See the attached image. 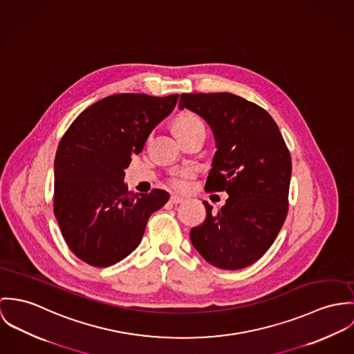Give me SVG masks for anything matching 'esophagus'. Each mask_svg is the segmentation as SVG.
<instances>
[{
    "instance_id": "esophagus-1",
    "label": "esophagus",
    "mask_w": 354,
    "mask_h": 354,
    "mask_svg": "<svg viewBox=\"0 0 354 354\" xmlns=\"http://www.w3.org/2000/svg\"><path fill=\"white\" fill-rule=\"evenodd\" d=\"M183 201H185V198H182V196H171V198H169V202H171V203H174V205L182 203Z\"/></svg>"
}]
</instances>
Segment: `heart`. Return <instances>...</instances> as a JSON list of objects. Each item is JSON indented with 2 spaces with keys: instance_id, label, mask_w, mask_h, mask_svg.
Returning a JSON list of instances; mask_svg holds the SVG:
<instances>
[{
  "instance_id": "heart-1",
  "label": "heart",
  "mask_w": 354,
  "mask_h": 354,
  "mask_svg": "<svg viewBox=\"0 0 354 354\" xmlns=\"http://www.w3.org/2000/svg\"><path fill=\"white\" fill-rule=\"evenodd\" d=\"M203 123L202 120L196 117L193 113H185L182 115H179L174 122V133L178 138L194 131L196 129H202ZM193 172L190 169H185V171H179L172 174L168 178V185L175 189V190H186L189 187V179L192 178Z\"/></svg>"
}]
</instances>
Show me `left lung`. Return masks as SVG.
I'll return each mask as SVG.
<instances>
[{
	"instance_id": "obj_1",
	"label": "left lung",
	"mask_w": 354,
	"mask_h": 354,
	"mask_svg": "<svg viewBox=\"0 0 354 354\" xmlns=\"http://www.w3.org/2000/svg\"><path fill=\"white\" fill-rule=\"evenodd\" d=\"M179 109L201 115L216 138L205 190L230 196L216 214L203 202L206 220L190 231L192 243L218 269L247 268L270 248L286 218L289 149L270 114L240 96L182 93Z\"/></svg>"
}]
</instances>
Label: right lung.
I'll list each match as a JSON object with an SVG mask.
<instances>
[{
  "label": "right lung",
  "mask_w": 354,
  "mask_h": 354,
  "mask_svg": "<svg viewBox=\"0 0 354 354\" xmlns=\"http://www.w3.org/2000/svg\"><path fill=\"white\" fill-rule=\"evenodd\" d=\"M178 97L111 95L84 110L62 136L54 160V216L82 262L107 268L126 258L169 199L160 189L131 194L123 178Z\"/></svg>",
  "instance_id": "1"
}]
</instances>
